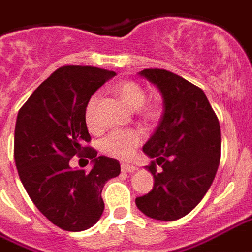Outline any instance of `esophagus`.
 Returning a JSON list of instances; mask_svg holds the SVG:
<instances>
[{
	"label": "esophagus",
	"instance_id": "obj_1",
	"mask_svg": "<svg viewBox=\"0 0 252 252\" xmlns=\"http://www.w3.org/2000/svg\"><path fill=\"white\" fill-rule=\"evenodd\" d=\"M121 169H122V171H125V173L131 174V173H134L135 170H137V167H135V166H133V164L122 163L121 164Z\"/></svg>",
	"mask_w": 252,
	"mask_h": 252
}]
</instances>
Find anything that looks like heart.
I'll list each match as a JSON object with an SVG mask.
<instances>
[{"mask_svg": "<svg viewBox=\"0 0 252 252\" xmlns=\"http://www.w3.org/2000/svg\"><path fill=\"white\" fill-rule=\"evenodd\" d=\"M115 94L125 105L137 111L139 118L146 124H154L160 117V109L155 102H146V92L141 85L131 79L121 81L114 86ZM99 94L94 93L85 105V124L90 131H97V110ZM143 141L139 130H117L107 134L99 143V150L115 159H128Z\"/></svg>", "mask_w": 252, "mask_h": 252, "instance_id": "1", "label": "heart"}]
</instances>
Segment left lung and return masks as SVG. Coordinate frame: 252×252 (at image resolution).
<instances>
[{
    "label": "left lung",
    "instance_id": "left-lung-1",
    "mask_svg": "<svg viewBox=\"0 0 252 252\" xmlns=\"http://www.w3.org/2000/svg\"><path fill=\"white\" fill-rule=\"evenodd\" d=\"M162 93L164 110L143 146L154 177L150 192L138 196L142 213L177 220L196 207L209 191L220 162V126L203 90L164 69L139 73Z\"/></svg>",
    "mask_w": 252,
    "mask_h": 252
}]
</instances>
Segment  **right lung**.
Here are the masks:
<instances>
[{
    "label": "right lung",
    "instance_id": "1",
    "mask_svg": "<svg viewBox=\"0 0 252 252\" xmlns=\"http://www.w3.org/2000/svg\"><path fill=\"white\" fill-rule=\"evenodd\" d=\"M114 71L94 66H62L35 89L17 115L14 160L35 207L65 231L94 226L105 210L102 189L118 177L117 159L97 157L85 124V105ZM77 155L93 169L73 170Z\"/></svg>",
    "mask_w": 252,
    "mask_h": 252
}]
</instances>
